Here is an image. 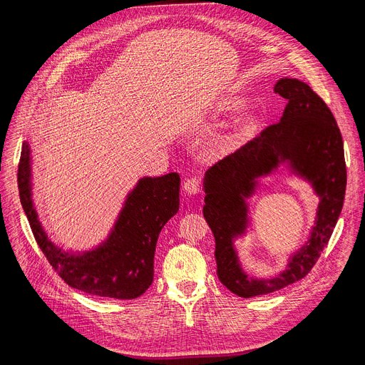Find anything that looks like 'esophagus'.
<instances>
[{"instance_id": "obj_1", "label": "esophagus", "mask_w": 365, "mask_h": 365, "mask_svg": "<svg viewBox=\"0 0 365 365\" xmlns=\"http://www.w3.org/2000/svg\"><path fill=\"white\" fill-rule=\"evenodd\" d=\"M183 187H185V192H186V193H189V195H196V193H199V190H200V179H199V178L186 179Z\"/></svg>"}]
</instances>
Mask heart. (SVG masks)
Returning a JSON list of instances; mask_svg holds the SVG:
<instances>
[{"mask_svg":"<svg viewBox=\"0 0 365 365\" xmlns=\"http://www.w3.org/2000/svg\"><path fill=\"white\" fill-rule=\"evenodd\" d=\"M242 101L238 99L237 96H227L221 101L220 103V108L222 111H227V113H237L242 108ZM257 125V118L251 114H247L245 117H242L237 125V133H235V138H240L248 133H251Z\"/></svg>","mask_w":365,"mask_h":365,"instance_id":"b5f03b06","label":"heart"}]
</instances>
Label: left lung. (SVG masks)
Returning a JSON list of instances; mask_svg holds the SVG:
<instances>
[{
  "label": "left lung",
  "mask_w": 365,
  "mask_h": 365,
  "mask_svg": "<svg viewBox=\"0 0 365 365\" xmlns=\"http://www.w3.org/2000/svg\"><path fill=\"white\" fill-rule=\"evenodd\" d=\"M274 92L287 99L280 123L215 163L203 178V217L215 237L218 279L245 299L280 290L312 270L336 225L346 187L342 135L324 99L292 78L279 79ZM282 164L311 183L320 205L308 241L289 257L288 267L276 278L258 279L242 270L233 241L246 232V199L255 192L256 179Z\"/></svg>",
  "instance_id": "left-lung-1"
}]
</instances>
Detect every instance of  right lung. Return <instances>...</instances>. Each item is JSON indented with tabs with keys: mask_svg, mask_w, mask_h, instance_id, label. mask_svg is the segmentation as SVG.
<instances>
[{
	"mask_svg": "<svg viewBox=\"0 0 365 365\" xmlns=\"http://www.w3.org/2000/svg\"><path fill=\"white\" fill-rule=\"evenodd\" d=\"M17 182L23 210L40 250L71 287L121 300L135 299L150 287L159 234L179 211L178 173L141 178L127 195L107 240L92 250L76 252L58 247L38 221L31 193V148L27 141L21 148Z\"/></svg>",
	"mask_w": 365,
	"mask_h": 365,
	"instance_id": "right-lung-1",
	"label": "right lung"
}]
</instances>
